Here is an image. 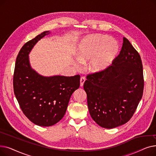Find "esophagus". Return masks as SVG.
Masks as SVG:
<instances>
[{"mask_svg":"<svg viewBox=\"0 0 156 156\" xmlns=\"http://www.w3.org/2000/svg\"><path fill=\"white\" fill-rule=\"evenodd\" d=\"M85 77H81V79H80V86L81 87H83V84H84V83H85Z\"/></svg>","mask_w":156,"mask_h":156,"instance_id":"34e87169","label":"esophagus"}]
</instances>
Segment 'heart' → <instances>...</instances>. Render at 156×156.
Masks as SVG:
<instances>
[{
  "instance_id": "heart-1",
  "label": "heart",
  "mask_w": 156,
  "mask_h": 156,
  "mask_svg": "<svg viewBox=\"0 0 156 156\" xmlns=\"http://www.w3.org/2000/svg\"><path fill=\"white\" fill-rule=\"evenodd\" d=\"M119 52L115 40L101 34L87 36L78 45L76 58L81 63L90 61L89 68L94 73H100L109 68Z\"/></svg>"
}]
</instances>
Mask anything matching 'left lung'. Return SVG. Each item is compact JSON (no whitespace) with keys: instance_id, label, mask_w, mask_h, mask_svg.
<instances>
[{"instance_id":"left-lung-1","label":"left lung","mask_w":156,"mask_h":156,"mask_svg":"<svg viewBox=\"0 0 156 156\" xmlns=\"http://www.w3.org/2000/svg\"><path fill=\"white\" fill-rule=\"evenodd\" d=\"M113 62L105 71L88 75L83 85L92 118L109 129L125 124L133 116L144 85L140 56L125 37Z\"/></svg>"}]
</instances>
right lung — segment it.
I'll return each mask as SVG.
<instances>
[{
	"instance_id": "right-lung-1",
	"label": "right lung",
	"mask_w": 156,
	"mask_h": 156,
	"mask_svg": "<svg viewBox=\"0 0 156 156\" xmlns=\"http://www.w3.org/2000/svg\"><path fill=\"white\" fill-rule=\"evenodd\" d=\"M50 33L44 31L22 47L16 58L13 77L14 92L22 111L40 126H52L63 118L71 95L80 85V75L44 76L31 68V51Z\"/></svg>"
}]
</instances>
